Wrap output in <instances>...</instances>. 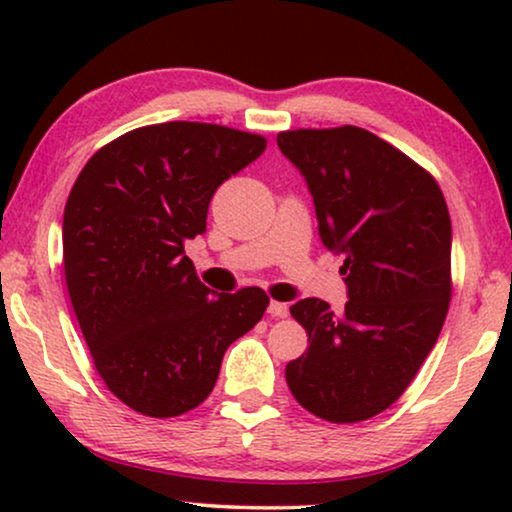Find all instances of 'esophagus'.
Instances as JSON below:
<instances>
[{"label": "esophagus", "instance_id": "esophagus-1", "mask_svg": "<svg viewBox=\"0 0 512 512\" xmlns=\"http://www.w3.org/2000/svg\"><path fill=\"white\" fill-rule=\"evenodd\" d=\"M268 312H270V317H275V319H284L286 314H289V305H286V303H279V300H272V303L268 305Z\"/></svg>", "mask_w": 512, "mask_h": 512}]
</instances>
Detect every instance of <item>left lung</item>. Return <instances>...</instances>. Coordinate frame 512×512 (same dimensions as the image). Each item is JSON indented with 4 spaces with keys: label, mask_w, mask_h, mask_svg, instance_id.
Here are the masks:
<instances>
[{
    "label": "left lung",
    "mask_w": 512,
    "mask_h": 512,
    "mask_svg": "<svg viewBox=\"0 0 512 512\" xmlns=\"http://www.w3.org/2000/svg\"><path fill=\"white\" fill-rule=\"evenodd\" d=\"M314 198L321 242L345 256L349 300L291 305L307 352L286 384L307 412L354 424L396 403L436 345L452 298V223L438 181L373 132L300 128L277 135Z\"/></svg>",
    "instance_id": "8db88e82"
}]
</instances>
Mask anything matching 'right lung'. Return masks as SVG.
I'll use <instances>...</instances> for the list:
<instances>
[{
    "mask_svg": "<svg viewBox=\"0 0 512 512\" xmlns=\"http://www.w3.org/2000/svg\"><path fill=\"white\" fill-rule=\"evenodd\" d=\"M265 137L216 123L130 130L93 153L65 205L62 265L97 373L146 417H179L212 394L226 349L261 321L258 286L214 293L184 242L209 200L265 151Z\"/></svg>",
    "mask_w": 512,
    "mask_h": 512,
    "instance_id": "add662e5",
    "label": "right lung"
}]
</instances>
